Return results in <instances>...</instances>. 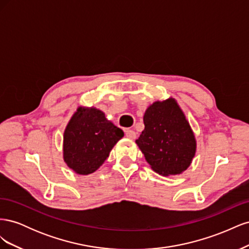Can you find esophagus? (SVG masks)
I'll return each instance as SVG.
<instances>
[{
  "label": "esophagus",
  "instance_id": "1",
  "mask_svg": "<svg viewBox=\"0 0 249 249\" xmlns=\"http://www.w3.org/2000/svg\"><path fill=\"white\" fill-rule=\"evenodd\" d=\"M125 136L129 139H135V138H136V133H135L133 130H126L125 131Z\"/></svg>",
  "mask_w": 249,
  "mask_h": 249
}]
</instances>
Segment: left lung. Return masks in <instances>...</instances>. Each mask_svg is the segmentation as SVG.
Masks as SVG:
<instances>
[{
	"instance_id": "8db88e82",
	"label": "left lung",
	"mask_w": 249,
	"mask_h": 249,
	"mask_svg": "<svg viewBox=\"0 0 249 249\" xmlns=\"http://www.w3.org/2000/svg\"><path fill=\"white\" fill-rule=\"evenodd\" d=\"M143 123L136 143L150 168L164 177L183 173L196 153V139L177 100L168 97L149 105Z\"/></svg>"
}]
</instances>
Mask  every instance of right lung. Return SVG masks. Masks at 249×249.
<instances>
[{
  "label": "right lung",
  "mask_w": 249,
  "mask_h": 249,
  "mask_svg": "<svg viewBox=\"0 0 249 249\" xmlns=\"http://www.w3.org/2000/svg\"><path fill=\"white\" fill-rule=\"evenodd\" d=\"M124 136V131L102 110L79 106L64 130L63 160L77 175H90L102 166Z\"/></svg>",
  "instance_id": "right-lung-1"
}]
</instances>
